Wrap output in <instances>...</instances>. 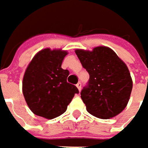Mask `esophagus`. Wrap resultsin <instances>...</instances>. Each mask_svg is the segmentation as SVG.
Masks as SVG:
<instances>
[{
	"label": "esophagus",
	"mask_w": 148,
	"mask_h": 148,
	"mask_svg": "<svg viewBox=\"0 0 148 148\" xmlns=\"http://www.w3.org/2000/svg\"><path fill=\"white\" fill-rule=\"evenodd\" d=\"M77 87L78 88V90H79V91H80V90H81V89H82V83H81V82L77 83Z\"/></svg>",
	"instance_id": "esophagus-1"
}]
</instances>
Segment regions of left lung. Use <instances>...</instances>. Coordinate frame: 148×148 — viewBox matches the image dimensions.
<instances>
[{"mask_svg":"<svg viewBox=\"0 0 148 148\" xmlns=\"http://www.w3.org/2000/svg\"><path fill=\"white\" fill-rule=\"evenodd\" d=\"M76 54L90 75L81 91L86 110L103 119L118 115L126 107L133 88L126 64L107 47H97L91 52L77 49Z\"/></svg>","mask_w":148,"mask_h":148,"instance_id":"8db88e82","label":"left lung"}]
</instances>
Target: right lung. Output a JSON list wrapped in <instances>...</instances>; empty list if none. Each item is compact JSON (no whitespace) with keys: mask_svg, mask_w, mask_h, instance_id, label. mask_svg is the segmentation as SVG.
<instances>
[{"mask_svg":"<svg viewBox=\"0 0 148 148\" xmlns=\"http://www.w3.org/2000/svg\"><path fill=\"white\" fill-rule=\"evenodd\" d=\"M67 53L45 49L38 52L26 69L23 94L30 110L45 119L62 114L79 90L66 82L68 70L62 68Z\"/></svg>","mask_w":148,"mask_h":148,"instance_id":"add662e5","label":"right lung"}]
</instances>
